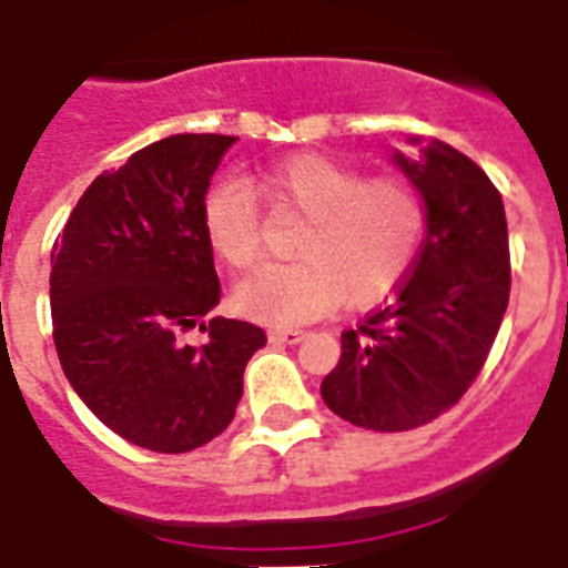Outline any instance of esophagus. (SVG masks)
Here are the masks:
<instances>
[{
	"label": "esophagus",
	"instance_id": "1",
	"mask_svg": "<svg viewBox=\"0 0 568 568\" xmlns=\"http://www.w3.org/2000/svg\"><path fill=\"white\" fill-rule=\"evenodd\" d=\"M302 339V331H270V342H273V345H298Z\"/></svg>",
	"mask_w": 568,
	"mask_h": 568
}]
</instances>
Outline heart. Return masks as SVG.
Wrapping results in <instances>:
<instances>
[{"mask_svg":"<svg viewBox=\"0 0 568 568\" xmlns=\"http://www.w3.org/2000/svg\"><path fill=\"white\" fill-rule=\"evenodd\" d=\"M257 191L302 211L307 223L295 243L302 261L261 266L234 290V307L255 322L302 325L336 311L345 298L368 307L392 293L418 257L426 205L406 180H363L336 159L302 153L257 173ZM200 226L223 264H255L257 205L246 182H211L200 203Z\"/></svg>","mask_w":568,"mask_h":568,"instance_id":"b5f03b06","label":"heart"}]
</instances>
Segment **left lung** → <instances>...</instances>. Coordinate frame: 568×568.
I'll use <instances>...</instances> for the list:
<instances>
[{"label": "left lung", "instance_id": "left-lung-1", "mask_svg": "<svg viewBox=\"0 0 568 568\" xmlns=\"http://www.w3.org/2000/svg\"><path fill=\"white\" fill-rule=\"evenodd\" d=\"M397 171L426 205V237L395 298L342 334L322 379L334 415L377 433L429 424L467 392L487 359L510 293L508 223L494 182L438 139L412 135Z\"/></svg>", "mask_w": 568, "mask_h": 568}]
</instances>
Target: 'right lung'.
<instances>
[{"instance_id":"obj_1","label":"right lung","mask_w":568,"mask_h":568,"mask_svg":"<svg viewBox=\"0 0 568 568\" xmlns=\"http://www.w3.org/2000/svg\"><path fill=\"white\" fill-rule=\"evenodd\" d=\"M234 135L176 133L83 191L51 252V325L65 379L115 435L153 453L217 438L266 334L205 318L220 302L200 203ZM206 331L205 346L179 334Z\"/></svg>"}]
</instances>
